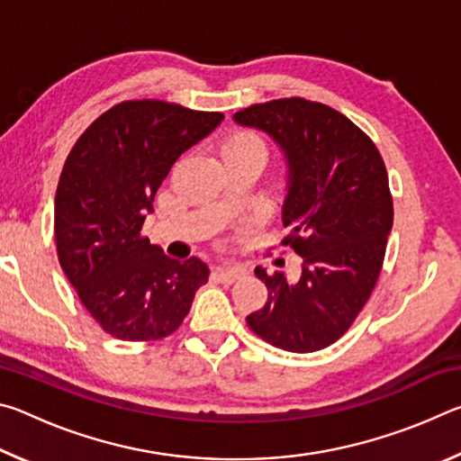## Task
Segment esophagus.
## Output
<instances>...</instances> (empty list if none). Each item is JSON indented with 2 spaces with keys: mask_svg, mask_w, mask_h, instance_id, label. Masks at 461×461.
I'll list each match as a JSON object with an SVG mask.
<instances>
[{
  "mask_svg": "<svg viewBox=\"0 0 461 461\" xmlns=\"http://www.w3.org/2000/svg\"><path fill=\"white\" fill-rule=\"evenodd\" d=\"M244 272H246V268L238 267V264H223V267L215 268V275L221 280V283H233V280L244 276Z\"/></svg>",
  "mask_w": 461,
  "mask_h": 461,
  "instance_id": "1",
  "label": "esophagus"
}]
</instances>
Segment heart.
Returning <instances> with one entry per match:
<instances>
[{"mask_svg":"<svg viewBox=\"0 0 461 461\" xmlns=\"http://www.w3.org/2000/svg\"><path fill=\"white\" fill-rule=\"evenodd\" d=\"M221 154H223V158H228V156H240V154L264 156V148H262L258 138H254L252 134H246V131H238V134H233L225 140Z\"/></svg>","mask_w":461,"mask_h":461,"instance_id":"b5f03b06","label":"heart"}]
</instances>
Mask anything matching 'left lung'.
Returning a JSON list of instances; mask_svg holds the SVG:
<instances>
[{
    "instance_id": "8db88e82",
    "label": "left lung",
    "mask_w": 461,
    "mask_h": 461,
    "mask_svg": "<svg viewBox=\"0 0 461 461\" xmlns=\"http://www.w3.org/2000/svg\"><path fill=\"white\" fill-rule=\"evenodd\" d=\"M233 122L283 154L285 240L303 260L299 280L256 267L268 301L246 321L275 348L317 352L349 330L378 280L393 230L384 162L346 115L307 99L252 105Z\"/></svg>"
}]
</instances>
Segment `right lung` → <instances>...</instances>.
Here are the masks:
<instances>
[{"mask_svg":"<svg viewBox=\"0 0 461 461\" xmlns=\"http://www.w3.org/2000/svg\"><path fill=\"white\" fill-rule=\"evenodd\" d=\"M223 122L165 101H126L77 140L54 199L59 262L85 309L123 341L160 339L189 313L209 268L140 236L178 156Z\"/></svg>","mask_w":461,"mask_h":461,"instance_id":"add662e5","label":"right lung"}]
</instances>
